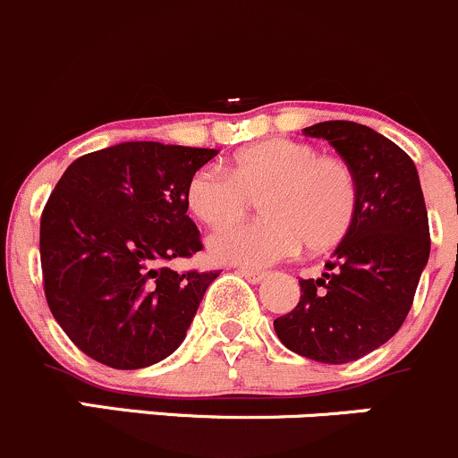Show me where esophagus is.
Masks as SVG:
<instances>
[{"instance_id":"1","label":"esophagus","mask_w":458,"mask_h":458,"mask_svg":"<svg viewBox=\"0 0 458 458\" xmlns=\"http://www.w3.org/2000/svg\"><path fill=\"white\" fill-rule=\"evenodd\" d=\"M237 272L242 276H246V279L250 281V284H261V281L266 279V272H261V270H250V267H239Z\"/></svg>"}]
</instances>
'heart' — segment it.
I'll list each match as a JSON object with an SVG mask.
<instances>
[{
  "label": "heart",
  "mask_w": 458,
  "mask_h": 458,
  "mask_svg": "<svg viewBox=\"0 0 458 458\" xmlns=\"http://www.w3.org/2000/svg\"><path fill=\"white\" fill-rule=\"evenodd\" d=\"M228 174L201 168L186 186V206L201 224L218 228L245 214L262 197L263 220L229 226L208 237L219 263L266 267L306 246L330 250L350 233L359 208L352 168L339 157L318 155L306 141L272 137L233 155Z\"/></svg>",
  "instance_id": "heart-1"
}]
</instances>
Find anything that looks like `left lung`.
<instances>
[{"label": "left lung", "instance_id": "1", "mask_svg": "<svg viewBox=\"0 0 458 458\" xmlns=\"http://www.w3.org/2000/svg\"><path fill=\"white\" fill-rule=\"evenodd\" d=\"M352 168L359 208L323 279H301L297 308L275 321L281 344L318 363H350L403 326L429 257V225L414 161L372 128L321 122L303 128Z\"/></svg>", "mask_w": 458, "mask_h": 458}]
</instances>
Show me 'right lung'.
I'll use <instances>...</instances> for the list:
<instances>
[{
	"label": "right lung",
	"instance_id": "obj_1",
	"mask_svg": "<svg viewBox=\"0 0 458 458\" xmlns=\"http://www.w3.org/2000/svg\"><path fill=\"white\" fill-rule=\"evenodd\" d=\"M219 150L123 141L72 161L39 225L50 312L72 344L117 370L164 361L219 272L165 263L201 250L186 186Z\"/></svg>",
	"mask_w": 458,
	"mask_h": 458
}]
</instances>
